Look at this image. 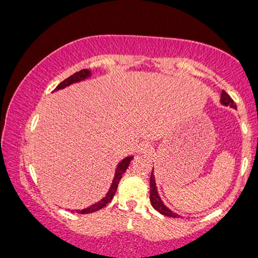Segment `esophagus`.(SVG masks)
I'll return each instance as SVG.
<instances>
[{
    "mask_svg": "<svg viewBox=\"0 0 258 258\" xmlns=\"http://www.w3.org/2000/svg\"><path fill=\"white\" fill-rule=\"evenodd\" d=\"M141 151L142 152H148L149 151V147H148V146H142V148H141Z\"/></svg>",
    "mask_w": 258,
    "mask_h": 258,
    "instance_id": "esophagus-1",
    "label": "esophagus"
}]
</instances>
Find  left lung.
<instances>
[{"mask_svg":"<svg viewBox=\"0 0 258 258\" xmlns=\"http://www.w3.org/2000/svg\"><path fill=\"white\" fill-rule=\"evenodd\" d=\"M221 103L224 105H230L232 107H234V109H236L235 103H234L232 97H230V96L226 91H222V94H221ZM149 183H151V196H149V199H151V204L154 209H155L157 212H160L161 214L167 215V217L178 218V215L174 212H171L170 210H168L167 207L163 205L162 201L160 199L159 194H157V191H156L155 179H154L153 170H152V175H151V179H149Z\"/></svg>","mask_w":258,"mask_h":258,"instance_id":"1","label":"left lung"}]
</instances>
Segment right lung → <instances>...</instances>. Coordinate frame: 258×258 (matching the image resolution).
<instances>
[{"label": "right lung", "instance_id": "right-lung-1", "mask_svg": "<svg viewBox=\"0 0 258 258\" xmlns=\"http://www.w3.org/2000/svg\"><path fill=\"white\" fill-rule=\"evenodd\" d=\"M89 75H90V72L88 71V69H82V71L76 72L75 74H73L72 76H69L68 79L62 81V82H61L59 86L55 88V90L63 89V88L71 86L72 83L79 82V81L88 78V76H89ZM132 159H133V156H128V157H126V159L122 160L121 162L118 164L117 170H116V175H114V178H113V182H112V185H111L109 192H107L105 197L103 198L101 202L97 203V204H95V205H91L90 207H88V209H84L82 211H76V212L81 213V214H88V213L96 212V211H98V210L103 209V207H105L107 204H109L111 201H112L113 196H114V194H116V191H117L119 180H120L122 174H124V172L126 171V169H127L128 164L131 162V160H132ZM72 212H73V211H72Z\"/></svg>", "mask_w": 258, "mask_h": 258}]
</instances>
